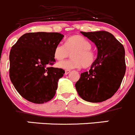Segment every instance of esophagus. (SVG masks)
<instances>
[{
    "mask_svg": "<svg viewBox=\"0 0 135 135\" xmlns=\"http://www.w3.org/2000/svg\"><path fill=\"white\" fill-rule=\"evenodd\" d=\"M70 70H65V75H67L69 73H70Z\"/></svg>",
    "mask_w": 135,
    "mask_h": 135,
    "instance_id": "obj_1",
    "label": "esophagus"
}]
</instances>
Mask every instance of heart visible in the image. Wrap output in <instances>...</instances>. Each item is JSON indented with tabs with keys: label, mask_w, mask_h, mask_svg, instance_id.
Wrapping results in <instances>:
<instances>
[{
	"label": "heart",
	"mask_w": 135,
	"mask_h": 135,
	"mask_svg": "<svg viewBox=\"0 0 135 135\" xmlns=\"http://www.w3.org/2000/svg\"><path fill=\"white\" fill-rule=\"evenodd\" d=\"M90 41L80 35H75L66 39L65 45L58 44L54 50V57L57 60L66 59L71 53V59L59 62L58 67L60 69L71 70L90 67L96 60V53L92 50Z\"/></svg>",
	"instance_id": "heart-1"
}]
</instances>
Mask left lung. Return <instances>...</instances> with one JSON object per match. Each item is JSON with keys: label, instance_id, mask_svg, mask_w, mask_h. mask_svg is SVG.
Segmentation results:
<instances>
[{"label": "left lung", "instance_id": "obj_1", "mask_svg": "<svg viewBox=\"0 0 135 135\" xmlns=\"http://www.w3.org/2000/svg\"><path fill=\"white\" fill-rule=\"evenodd\" d=\"M94 42L97 58L75 84L79 96L86 101L100 103L110 99L120 86L126 71L123 45L107 31L80 32Z\"/></svg>", "mask_w": 135, "mask_h": 135}]
</instances>
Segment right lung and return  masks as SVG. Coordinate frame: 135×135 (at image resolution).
<instances>
[{"mask_svg": "<svg viewBox=\"0 0 135 135\" xmlns=\"http://www.w3.org/2000/svg\"><path fill=\"white\" fill-rule=\"evenodd\" d=\"M63 37L59 32H29L12 46L9 55L10 79L26 100L42 104L55 95L58 81L65 72L50 65L55 63V48Z\"/></svg>", "mask_w": 135, "mask_h": 135, "instance_id": "right-lung-1", "label": "right lung"}]
</instances>
